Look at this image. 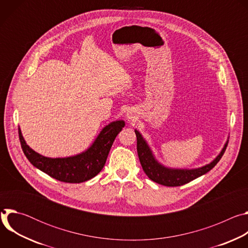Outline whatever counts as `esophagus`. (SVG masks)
<instances>
[{"instance_id":"1","label":"esophagus","mask_w":248,"mask_h":248,"mask_svg":"<svg viewBox=\"0 0 248 248\" xmlns=\"http://www.w3.org/2000/svg\"><path fill=\"white\" fill-rule=\"evenodd\" d=\"M127 119H128L129 121H134V116L132 115V113L129 112V114H127Z\"/></svg>"}]
</instances>
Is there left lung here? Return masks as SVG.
<instances>
[{"instance_id": "obj_1", "label": "left lung", "mask_w": 248, "mask_h": 248, "mask_svg": "<svg viewBox=\"0 0 248 248\" xmlns=\"http://www.w3.org/2000/svg\"><path fill=\"white\" fill-rule=\"evenodd\" d=\"M135 134L137 140V154L144 172L151 181L165 186H181L208 172L221 160L228 146L227 142L217 158L213 162H211L202 168L194 170H173L168 169L159 164L155 160L143 137L141 136L137 130H135Z\"/></svg>"}]
</instances>
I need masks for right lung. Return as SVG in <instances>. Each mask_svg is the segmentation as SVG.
Returning a JSON list of instances; mask_svg holds the SVG:
<instances>
[{
    "instance_id": "1",
    "label": "right lung",
    "mask_w": 248,
    "mask_h": 248,
    "mask_svg": "<svg viewBox=\"0 0 248 248\" xmlns=\"http://www.w3.org/2000/svg\"><path fill=\"white\" fill-rule=\"evenodd\" d=\"M124 126V121L111 123L102 129L92 146L85 152L67 158H47L33 151L26 143L18 128L22 151L28 161L40 170L62 183L79 184L97 175L105 166L110 149L119 132Z\"/></svg>"
}]
</instances>
